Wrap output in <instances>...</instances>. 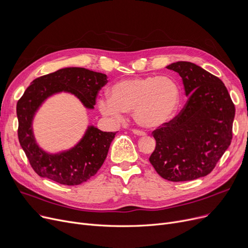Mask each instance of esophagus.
I'll return each instance as SVG.
<instances>
[{
	"label": "esophagus",
	"mask_w": 248,
	"mask_h": 248,
	"mask_svg": "<svg viewBox=\"0 0 248 248\" xmlns=\"http://www.w3.org/2000/svg\"><path fill=\"white\" fill-rule=\"evenodd\" d=\"M133 133L139 137H144L146 136V133L142 132V131H140V129H133Z\"/></svg>",
	"instance_id": "1"
}]
</instances>
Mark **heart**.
<instances>
[{"label": "heart", "instance_id": "1", "mask_svg": "<svg viewBox=\"0 0 248 248\" xmlns=\"http://www.w3.org/2000/svg\"><path fill=\"white\" fill-rule=\"evenodd\" d=\"M108 95L98 100L104 115L121 121L124 113L133 112L139 125L155 128L173 119L180 104L181 91L171 76H144L114 83L108 89Z\"/></svg>", "mask_w": 248, "mask_h": 248}]
</instances>
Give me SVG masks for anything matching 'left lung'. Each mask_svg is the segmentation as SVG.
<instances>
[{
  "label": "left lung",
  "instance_id": "1",
  "mask_svg": "<svg viewBox=\"0 0 248 248\" xmlns=\"http://www.w3.org/2000/svg\"><path fill=\"white\" fill-rule=\"evenodd\" d=\"M182 77L185 108L153 132L155 170L172 182L191 181L211 173L232 140L235 108L224 83L198 65L178 61L167 66Z\"/></svg>",
  "mask_w": 248,
  "mask_h": 248
}]
</instances>
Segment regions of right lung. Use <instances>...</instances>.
<instances>
[{
  "instance_id": "1",
  "label": "right lung",
  "mask_w": 248,
  "mask_h": 248,
  "mask_svg": "<svg viewBox=\"0 0 248 248\" xmlns=\"http://www.w3.org/2000/svg\"><path fill=\"white\" fill-rule=\"evenodd\" d=\"M107 82L106 74L82 67H66L36 78L25 90L17 103L18 137L30 165L39 176L62 185L74 186L84 183L97 173L115 133L102 132L94 125H88L74 147L49 153L36 141L33 121L42 104L61 93L73 94L85 108L93 109L98 90Z\"/></svg>"
}]
</instances>
